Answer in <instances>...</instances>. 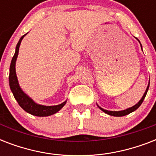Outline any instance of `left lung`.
Segmentation results:
<instances>
[{
	"label": "left lung",
	"mask_w": 156,
	"mask_h": 156,
	"mask_svg": "<svg viewBox=\"0 0 156 156\" xmlns=\"http://www.w3.org/2000/svg\"><path fill=\"white\" fill-rule=\"evenodd\" d=\"M137 39V38H136ZM137 40H138V42L140 43V41L137 39ZM140 45H141V48H142V44H141L140 43ZM149 86H150V82L148 83V85H147V89H146V91L144 92V94H143V97L141 98V100L138 101L137 104H135V105H133V106L130 107V108H126L125 109V110H121V111H108V110H106V109H104L102 108L101 107H100L99 105H98L97 104V106L99 107V108L101 110V111H103L104 112H105L106 114H108V115H110V116H126V115H128V114L131 113V112H134L136 110V109H138L139 107H140V105L142 104V103L143 102V100H144V99H145L146 95H147V93L148 91V89H149Z\"/></svg>",
	"instance_id": "1"
}]
</instances>
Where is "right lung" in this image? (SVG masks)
Listing matches in <instances>:
<instances>
[{"label": "right lung", "mask_w": 156, "mask_h": 156, "mask_svg": "<svg viewBox=\"0 0 156 156\" xmlns=\"http://www.w3.org/2000/svg\"><path fill=\"white\" fill-rule=\"evenodd\" d=\"M27 34H25L20 38L18 44L16 46L15 53L13 55L12 61H11L10 67H9V87H10V90L13 93L15 100H17V102L18 103V104L20 105L21 108L24 111H26L28 113L31 114L33 116H51L52 114L56 113L57 112L60 111L65 106L67 100H66L62 104H58V105H53V106H45V105H42V104H39L37 103H35L29 95H27V94H26L23 91V89L21 88L20 85H19V83H18V77H17V74H16V61H17V58H18V51H19L21 42H22V40H23V39Z\"/></svg>", "instance_id": "1"}]
</instances>
